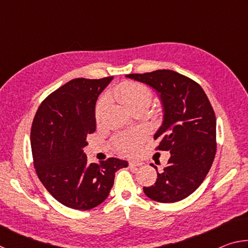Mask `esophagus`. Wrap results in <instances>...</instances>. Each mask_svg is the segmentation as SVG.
Returning a JSON list of instances; mask_svg holds the SVG:
<instances>
[{"instance_id": "34e87169", "label": "esophagus", "mask_w": 248, "mask_h": 248, "mask_svg": "<svg viewBox=\"0 0 248 248\" xmlns=\"http://www.w3.org/2000/svg\"><path fill=\"white\" fill-rule=\"evenodd\" d=\"M142 165V163L139 161H130L129 162V166L130 167H139Z\"/></svg>"}]
</instances>
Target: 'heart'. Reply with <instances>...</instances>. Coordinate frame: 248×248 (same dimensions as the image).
Instances as JSON below:
<instances>
[{
	"label": "heart",
	"instance_id": "b5f03b06",
	"mask_svg": "<svg viewBox=\"0 0 248 248\" xmlns=\"http://www.w3.org/2000/svg\"><path fill=\"white\" fill-rule=\"evenodd\" d=\"M114 97L120 102L129 110L133 111L138 108H146L152 100V92L148 86L143 84L125 81L119 84L114 90ZM105 111V102L100 99L95 106V119L99 123L103 118ZM142 140V133L140 131H130L116 134L112 139V145L115 150L124 156H131L139 151Z\"/></svg>",
	"mask_w": 248,
	"mask_h": 248
}]
</instances>
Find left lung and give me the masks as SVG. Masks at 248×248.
I'll use <instances>...</instances> for the list:
<instances>
[{"label":"left lung","mask_w":248,"mask_h":248,"mask_svg":"<svg viewBox=\"0 0 248 248\" xmlns=\"http://www.w3.org/2000/svg\"><path fill=\"white\" fill-rule=\"evenodd\" d=\"M127 78L156 90L164 107V121L155 133L156 151L170 157L154 185L143 187L150 199L176 202L191 195L210 170L217 152L215 110L198 83L171 70H156Z\"/></svg>","instance_id":"8db88e82"}]
</instances>
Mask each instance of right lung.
Here are the masks:
<instances>
[{"instance_id": "right-lung-1", "label": "right lung", "mask_w": 248, "mask_h": 248, "mask_svg": "<svg viewBox=\"0 0 248 248\" xmlns=\"http://www.w3.org/2000/svg\"><path fill=\"white\" fill-rule=\"evenodd\" d=\"M114 77L74 78L46 97L32 120L33 166L53 198L65 207L90 210L107 198L115 173L127 161L87 163L86 137L96 130L95 104Z\"/></svg>"}]
</instances>
